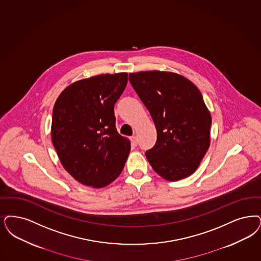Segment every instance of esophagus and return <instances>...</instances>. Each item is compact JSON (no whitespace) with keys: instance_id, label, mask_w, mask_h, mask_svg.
<instances>
[{"instance_id":"esophagus-1","label":"esophagus","mask_w":261,"mask_h":261,"mask_svg":"<svg viewBox=\"0 0 261 261\" xmlns=\"http://www.w3.org/2000/svg\"><path fill=\"white\" fill-rule=\"evenodd\" d=\"M130 141H131V143H132L133 146H137V145H138V140H137V137H136V136H132V137L130 138Z\"/></svg>"}]
</instances>
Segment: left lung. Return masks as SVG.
<instances>
[{
    "mask_svg": "<svg viewBox=\"0 0 261 261\" xmlns=\"http://www.w3.org/2000/svg\"><path fill=\"white\" fill-rule=\"evenodd\" d=\"M129 82L156 128L154 146L146 159L168 180L190 176L210 146L211 114L198 88L177 73L149 71L129 73Z\"/></svg>",
    "mask_w": 261,
    "mask_h": 261,
    "instance_id": "8db88e82",
    "label": "left lung"
}]
</instances>
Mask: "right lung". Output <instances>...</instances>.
Returning a JSON list of instances; mask_svg holds the SVG:
<instances>
[{
    "mask_svg": "<svg viewBox=\"0 0 261 261\" xmlns=\"http://www.w3.org/2000/svg\"><path fill=\"white\" fill-rule=\"evenodd\" d=\"M126 73L100 74L64 89L53 113V146L66 171L81 184L104 188L122 172L130 142L116 130L115 104Z\"/></svg>",
    "mask_w": 261,
    "mask_h": 261,
    "instance_id": "add662e5",
    "label": "right lung"
}]
</instances>
